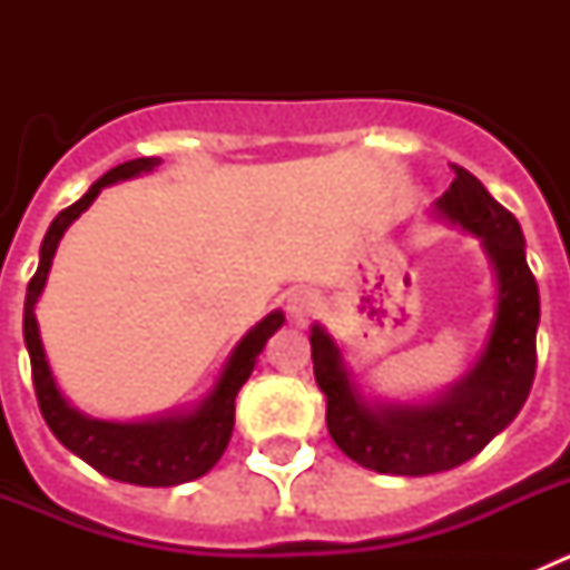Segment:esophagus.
<instances>
[{
	"instance_id": "esophagus-1",
	"label": "esophagus",
	"mask_w": 570,
	"mask_h": 570,
	"mask_svg": "<svg viewBox=\"0 0 570 570\" xmlns=\"http://www.w3.org/2000/svg\"><path fill=\"white\" fill-rule=\"evenodd\" d=\"M316 305H320V302H316V294L308 288L291 291L288 299H285V308H288L291 320H294L296 325H308L311 316L316 314Z\"/></svg>"
}]
</instances>
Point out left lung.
I'll return each mask as SVG.
<instances>
[{"instance_id": "8db88e82", "label": "left lung", "mask_w": 570, "mask_h": 570, "mask_svg": "<svg viewBox=\"0 0 570 570\" xmlns=\"http://www.w3.org/2000/svg\"><path fill=\"white\" fill-rule=\"evenodd\" d=\"M454 183L436 199L448 223L480 236L497 271L491 336L465 380L425 405L371 407L342 365V354L320 325L311 331V360L328 400L325 422L342 454L362 468L396 476L451 471L476 456L525 405L537 371L540 291L525 262V236L473 174L454 165Z\"/></svg>"}]
</instances>
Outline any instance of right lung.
Returning <instances> with one entry per match:
<instances>
[{"label": "right lung", "instance_id": "1", "mask_svg": "<svg viewBox=\"0 0 570 570\" xmlns=\"http://www.w3.org/2000/svg\"><path fill=\"white\" fill-rule=\"evenodd\" d=\"M156 165H159V159H154V156L116 165L99 183L90 185L88 194L79 203L59 210V216L50 223L48 234H45L42 250H39V268L33 279L28 282V294H24V345H28L30 354V374H33V387H37L39 411H42L53 436L68 451H73L79 460L88 462L90 468H97L110 480L145 488H170L208 473L219 462V456L225 454L230 431H234L236 394L248 382L256 356L262 354L265 342L276 334V328H282L285 316L274 311L254 331H248V336L234 347V354L225 362L223 376H219L208 400L190 414L145 422H105L79 414L77 407H70L68 400L59 394L48 360H45L37 314H33V305L42 294L45 279H48L50 262H53L57 245L65 230H68V225L79 219L82 210L90 208V203L97 199L105 185L148 174Z\"/></svg>", "mask_w": 570, "mask_h": 570}]
</instances>
